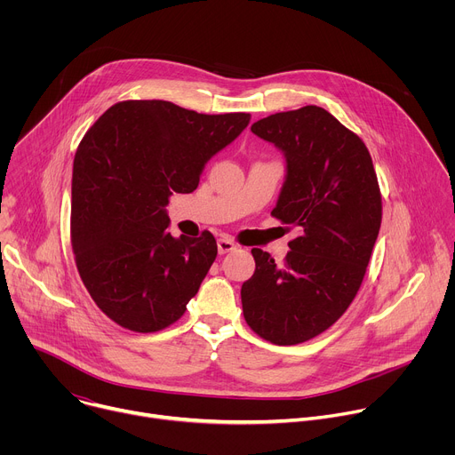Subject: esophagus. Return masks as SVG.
Masks as SVG:
<instances>
[{
	"mask_svg": "<svg viewBox=\"0 0 455 455\" xmlns=\"http://www.w3.org/2000/svg\"><path fill=\"white\" fill-rule=\"evenodd\" d=\"M237 248V244L230 239V237H221V239H218V251L223 255V253H228V251H232V250H235Z\"/></svg>",
	"mask_w": 455,
	"mask_h": 455,
	"instance_id": "esophagus-1",
	"label": "esophagus"
}]
</instances>
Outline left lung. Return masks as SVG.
<instances>
[{"mask_svg":"<svg viewBox=\"0 0 455 455\" xmlns=\"http://www.w3.org/2000/svg\"><path fill=\"white\" fill-rule=\"evenodd\" d=\"M251 133L286 155L272 216L299 228V237L281 267L251 248L243 315L255 335L295 346L331 328L356 297L381 225V192L363 140L323 108L270 115Z\"/></svg>","mask_w":455,"mask_h":455,"instance_id":"1","label":"left lung"}]
</instances>
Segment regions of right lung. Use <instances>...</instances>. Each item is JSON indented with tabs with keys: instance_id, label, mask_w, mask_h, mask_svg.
Returning a JSON list of instances; mask_svg holds the SVG:
<instances>
[{
	"instance_id": "add662e5",
	"label": "right lung",
	"mask_w": 455,
	"mask_h": 455,
	"mask_svg": "<svg viewBox=\"0 0 455 455\" xmlns=\"http://www.w3.org/2000/svg\"><path fill=\"white\" fill-rule=\"evenodd\" d=\"M250 113L205 115L167 100H122L83 137L72 176L70 235L79 275L120 328H169L218 255L214 235L174 239L165 205L200 183Z\"/></svg>"
}]
</instances>
